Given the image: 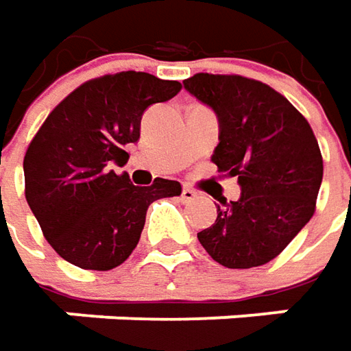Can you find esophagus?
<instances>
[{
	"mask_svg": "<svg viewBox=\"0 0 351 351\" xmlns=\"http://www.w3.org/2000/svg\"><path fill=\"white\" fill-rule=\"evenodd\" d=\"M180 198H182V202H184V204H188V202H192V199L198 198V192H196L194 188L184 186L182 188V194H180Z\"/></svg>",
	"mask_w": 351,
	"mask_h": 351,
	"instance_id": "obj_1",
	"label": "esophagus"
}]
</instances>
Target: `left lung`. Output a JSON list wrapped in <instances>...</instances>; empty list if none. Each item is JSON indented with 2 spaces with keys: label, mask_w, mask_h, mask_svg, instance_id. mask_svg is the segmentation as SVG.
<instances>
[{
  "label": "left lung",
  "mask_w": 351,
  "mask_h": 351,
  "mask_svg": "<svg viewBox=\"0 0 351 351\" xmlns=\"http://www.w3.org/2000/svg\"><path fill=\"white\" fill-rule=\"evenodd\" d=\"M184 89L219 122L212 161L237 176L241 198L217 206L202 247L225 268L276 258L308 223L322 182L319 143L303 114L272 87L241 77L196 73Z\"/></svg>",
  "instance_id": "8db88e82"
}]
</instances>
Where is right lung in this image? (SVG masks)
Instances as JSON below:
<instances>
[{
	"instance_id": "1",
	"label": "right lung",
	"mask_w": 351,
	"mask_h": 351,
	"mask_svg": "<svg viewBox=\"0 0 351 351\" xmlns=\"http://www.w3.org/2000/svg\"><path fill=\"white\" fill-rule=\"evenodd\" d=\"M180 91L178 81L143 71L91 79L48 114L31 141L23 171L25 196L46 241L83 270H112L138 247L149 204L182 192L155 178L134 186L112 165L128 163L147 106Z\"/></svg>"
}]
</instances>
